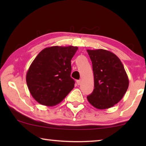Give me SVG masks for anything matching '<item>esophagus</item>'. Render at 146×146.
Listing matches in <instances>:
<instances>
[{"mask_svg": "<svg viewBox=\"0 0 146 146\" xmlns=\"http://www.w3.org/2000/svg\"><path fill=\"white\" fill-rule=\"evenodd\" d=\"M76 83H77V85H80V84H81V80H76Z\"/></svg>", "mask_w": 146, "mask_h": 146, "instance_id": "esophagus-1", "label": "esophagus"}]
</instances>
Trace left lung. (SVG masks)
Masks as SVG:
<instances>
[{"instance_id":"obj_1","label":"left lung","mask_w":146,"mask_h":146,"mask_svg":"<svg viewBox=\"0 0 146 146\" xmlns=\"http://www.w3.org/2000/svg\"><path fill=\"white\" fill-rule=\"evenodd\" d=\"M92 62L94 90L87 97L95 108L104 110L122 99L129 86V79L119 58L111 51L88 49Z\"/></svg>"}]
</instances>
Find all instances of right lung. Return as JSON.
I'll list each match as a JSON object with an SVG mask.
<instances>
[{
	"instance_id": "obj_1",
	"label": "right lung",
	"mask_w": 146,
	"mask_h": 146,
	"mask_svg": "<svg viewBox=\"0 0 146 146\" xmlns=\"http://www.w3.org/2000/svg\"><path fill=\"white\" fill-rule=\"evenodd\" d=\"M76 46H52L42 50L26 74V83L32 97L42 105L53 106L73 90L71 58Z\"/></svg>"
}]
</instances>
